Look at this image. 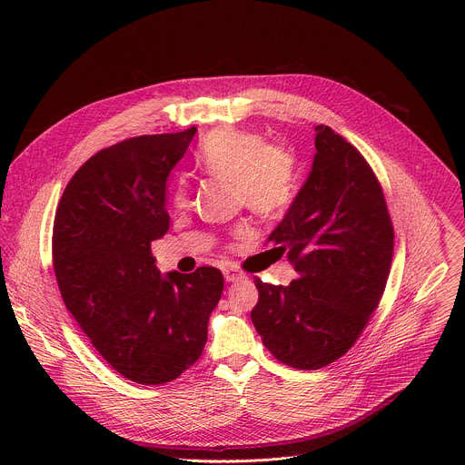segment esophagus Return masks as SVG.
<instances>
[{"instance_id": "34e87169", "label": "esophagus", "mask_w": 465, "mask_h": 465, "mask_svg": "<svg viewBox=\"0 0 465 465\" xmlns=\"http://www.w3.org/2000/svg\"><path fill=\"white\" fill-rule=\"evenodd\" d=\"M244 278V274L242 272H239L237 269H226L224 271V280L228 282V283H233V282H239V280H242Z\"/></svg>"}]
</instances>
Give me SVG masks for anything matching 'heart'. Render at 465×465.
Instances as JSON below:
<instances>
[{
	"mask_svg": "<svg viewBox=\"0 0 465 465\" xmlns=\"http://www.w3.org/2000/svg\"><path fill=\"white\" fill-rule=\"evenodd\" d=\"M196 163L208 174L232 178L237 201L261 215L283 212L296 194L294 156L282 145L264 143L255 132L232 126L213 130L198 149ZM187 201V185L180 180L171 203L182 210Z\"/></svg>",
	"mask_w": 465,
	"mask_h": 465,
	"instance_id": "heart-1",
	"label": "heart"
}]
</instances>
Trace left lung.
Instances as JSON below:
<instances>
[{
	"label": "left lung",
	"instance_id": "left-lung-1",
	"mask_svg": "<svg viewBox=\"0 0 465 465\" xmlns=\"http://www.w3.org/2000/svg\"><path fill=\"white\" fill-rule=\"evenodd\" d=\"M311 173L269 235L298 278L289 287L255 278L257 333L278 361L318 370L341 359L377 309L390 274L393 226L364 156L325 124Z\"/></svg>",
	"mask_w": 465,
	"mask_h": 465
}]
</instances>
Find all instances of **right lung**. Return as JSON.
<instances>
[{"label": "right lung", "mask_w": 465, "mask_h": 465, "mask_svg": "<svg viewBox=\"0 0 465 465\" xmlns=\"http://www.w3.org/2000/svg\"><path fill=\"white\" fill-rule=\"evenodd\" d=\"M194 132L99 151L65 185L54 213L53 269L65 309L99 355L138 384L174 381L198 361L224 289L213 267L162 276L151 252L169 230V173Z\"/></svg>", "instance_id": "right-lung-1"}]
</instances>
